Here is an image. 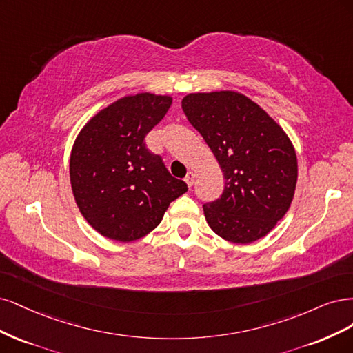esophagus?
Segmentation results:
<instances>
[{
    "instance_id": "obj_1",
    "label": "esophagus",
    "mask_w": 353,
    "mask_h": 353,
    "mask_svg": "<svg viewBox=\"0 0 353 353\" xmlns=\"http://www.w3.org/2000/svg\"><path fill=\"white\" fill-rule=\"evenodd\" d=\"M185 181H186V183H188V186H189V188H192L193 181H195V174H193L192 172H189V173L186 174V177H185Z\"/></svg>"
}]
</instances>
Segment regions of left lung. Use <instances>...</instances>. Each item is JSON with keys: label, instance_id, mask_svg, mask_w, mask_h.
Instances as JSON below:
<instances>
[{"label": "left lung", "instance_id": "obj_1", "mask_svg": "<svg viewBox=\"0 0 353 353\" xmlns=\"http://www.w3.org/2000/svg\"><path fill=\"white\" fill-rule=\"evenodd\" d=\"M181 108L225 179L221 196L203 203L207 223L233 243L264 237L288 212L296 188L298 160L288 134L254 101L232 90L189 94Z\"/></svg>", "mask_w": 353, "mask_h": 353}]
</instances>
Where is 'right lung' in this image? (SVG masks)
<instances>
[{
	"mask_svg": "<svg viewBox=\"0 0 353 353\" xmlns=\"http://www.w3.org/2000/svg\"><path fill=\"white\" fill-rule=\"evenodd\" d=\"M172 101L154 94L124 97L101 110L76 138L70 155L73 195L102 236L119 242L143 237L188 190L145 145V136L164 119Z\"/></svg>",
	"mask_w": 353,
	"mask_h": 353,
	"instance_id": "add662e5",
	"label": "right lung"
}]
</instances>
